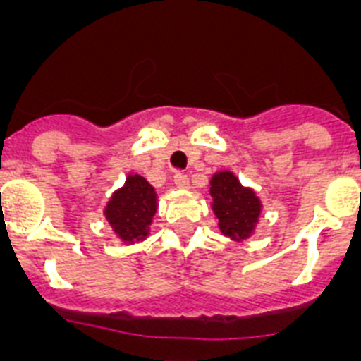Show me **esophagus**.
<instances>
[{
	"mask_svg": "<svg viewBox=\"0 0 361 361\" xmlns=\"http://www.w3.org/2000/svg\"><path fill=\"white\" fill-rule=\"evenodd\" d=\"M173 183L178 190H188V188H190V178H188V175L180 173V171H178V173H175Z\"/></svg>",
	"mask_w": 361,
	"mask_h": 361,
	"instance_id": "1",
	"label": "esophagus"
}]
</instances>
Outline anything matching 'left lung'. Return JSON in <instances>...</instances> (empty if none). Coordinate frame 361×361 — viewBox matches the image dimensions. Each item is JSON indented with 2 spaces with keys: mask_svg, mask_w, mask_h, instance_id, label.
<instances>
[{
  "mask_svg": "<svg viewBox=\"0 0 361 361\" xmlns=\"http://www.w3.org/2000/svg\"><path fill=\"white\" fill-rule=\"evenodd\" d=\"M209 195L222 235L235 242L247 240L262 215V200L258 199L255 190L242 186L233 171L222 170L213 173Z\"/></svg>",
  "mask_w": 361,
  "mask_h": 361,
  "instance_id": "8db88e82",
  "label": "left lung"
}]
</instances>
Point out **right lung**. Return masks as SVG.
<instances>
[{"instance_id": "right-lung-1", "label": "right lung", "mask_w": 361, "mask_h": 361, "mask_svg": "<svg viewBox=\"0 0 361 361\" xmlns=\"http://www.w3.org/2000/svg\"><path fill=\"white\" fill-rule=\"evenodd\" d=\"M157 213V193L145 177L130 173L123 186L111 193L104 206V219L126 245L145 240Z\"/></svg>"}]
</instances>
